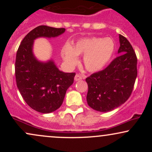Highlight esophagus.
I'll return each instance as SVG.
<instances>
[{
	"label": "esophagus",
	"instance_id": "1",
	"mask_svg": "<svg viewBox=\"0 0 152 152\" xmlns=\"http://www.w3.org/2000/svg\"><path fill=\"white\" fill-rule=\"evenodd\" d=\"M82 78H83V77H82V76H81V75L76 74L74 77V80L76 81H79V80H81Z\"/></svg>",
	"mask_w": 152,
	"mask_h": 152
}]
</instances>
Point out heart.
I'll use <instances>...</instances> for the list:
<instances>
[{"label": "heart", "mask_w": 152, "mask_h": 152, "mask_svg": "<svg viewBox=\"0 0 152 152\" xmlns=\"http://www.w3.org/2000/svg\"><path fill=\"white\" fill-rule=\"evenodd\" d=\"M116 49L114 41L110 38H83L71 46L66 43L61 55L66 64L74 66L78 64V56L84 55L83 64L89 72H98L106 67L114 56Z\"/></svg>", "instance_id": "1"}]
</instances>
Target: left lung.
<instances>
[{"label": "left lung", "mask_w": 152, "mask_h": 152, "mask_svg": "<svg viewBox=\"0 0 152 152\" xmlns=\"http://www.w3.org/2000/svg\"><path fill=\"white\" fill-rule=\"evenodd\" d=\"M118 57L104 70L86 78V100L91 108L108 112L118 107L129 98L137 76V58L132 45L119 34Z\"/></svg>", "instance_id": "1"}]
</instances>
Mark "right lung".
<instances>
[{
  "mask_svg": "<svg viewBox=\"0 0 152 152\" xmlns=\"http://www.w3.org/2000/svg\"><path fill=\"white\" fill-rule=\"evenodd\" d=\"M65 31V28L38 26L26 35L17 50L15 64L17 87L26 104L42 114L53 112L61 106L76 74L60 71L53 59L38 60L34 53V41L38 38L58 37Z\"/></svg>",
  "mask_w": 152,
  "mask_h": 152,
  "instance_id": "1",
  "label": "right lung"
}]
</instances>
